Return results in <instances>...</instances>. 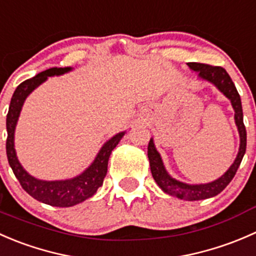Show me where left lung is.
<instances>
[{
	"mask_svg": "<svg viewBox=\"0 0 256 256\" xmlns=\"http://www.w3.org/2000/svg\"><path fill=\"white\" fill-rule=\"evenodd\" d=\"M186 64H188V67L192 70L198 72V76L202 80H206L208 82L213 83L215 87L232 102V106L235 112V124H236L240 136L239 152H238V156L235 158L234 163L230 166V168L220 178L206 184H186L172 178L168 174V172L166 170V168H164L163 160L160 158V154L156 149L153 138L149 140L148 158L149 164H150V172L156 183L159 186V188L164 193L169 194V196H176V198L184 199V200L193 202L208 199L212 198V196H218L232 182L238 168H239L240 163H242L245 150H246V129H245L244 120H242V107L240 96L226 70L222 67L204 64V63L189 62Z\"/></svg>",
	"mask_w": 256,
	"mask_h": 256,
	"instance_id": "1",
	"label": "left lung"
}]
</instances>
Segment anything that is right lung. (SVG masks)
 <instances>
[{"mask_svg":"<svg viewBox=\"0 0 256 256\" xmlns=\"http://www.w3.org/2000/svg\"><path fill=\"white\" fill-rule=\"evenodd\" d=\"M70 70H72L70 67L50 68L44 72L38 73L36 77L22 82L12 96L6 120L7 159L20 184L30 196H34L38 202L52 206H60V208L73 206L94 196L97 189L103 184V179L107 174L108 159H110V153L126 133V132H120L112 136L110 140L106 142L100 150L98 152L93 163L83 173L74 178L66 179V180H41V179L30 176L24 170L17 159L16 150H14V129H16L22 106L26 98L40 84L47 80L48 77L63 74V73L70 72Z\"/></svg>","mask_w":256,"mask_h":256,"instance_id":"1","label":"right lung"}]
</instances>
